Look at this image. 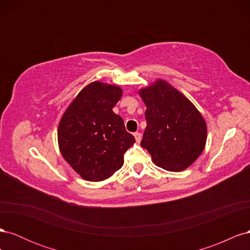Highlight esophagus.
I'll return each instance as SVG.
<instances>
[{"instance_id":"esophagus-1","label":"esophagus","mask_w":250,"mask_h":250,"mask_svg":"<svg viewBox=\"0 0 250 250\" xmlns=\"http://www.w3.org/2000/svg\"><path fill=\"white\" fill-rule=\"evenodd\" d=\"M133 135H134V138H135V141H137L138 143H140L141 140H142V134L140 132H135Z\"/></svg>"}]
</instances>
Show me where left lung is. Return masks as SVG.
<instances>
[{
	"label": "left lung",
	"mask_w": 250,
	"mask_h": 250,
	"mask_svg": "<svg viewBox=\"0 0 250 250\" xmlns=\"http://www.w3.org/2000/svg\"><path fill=\"white\" fill-rule=\"evenodd\" d=\"M138 93L147 107V127L141 146L157 167L171 172L186 170L206 147V120L183 93L166 80L157 79Z\"/></svg>",
	"instance_id": "obj_1"
}]
</instances>
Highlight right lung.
<instances>
[{
	"mask_svg": "<svg viewBox=\"0 0 250 250\" xmlns=\"http://www.w3.org/2000/svg\"><path fill=\"white\" fill-rule=\"evenodd\" d=\"M122 95L120 86L94 81L80 90L60 119V153L83 179L109 178L122 168L124 153L135 142L123 119L112 111Z\"/></svg>",
	"mask_w": 250,
	"mask_h": 250,
	"instance_id": "obj_1",
	"label": "right lung"
}]
</instances>
